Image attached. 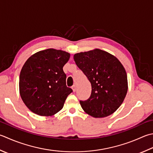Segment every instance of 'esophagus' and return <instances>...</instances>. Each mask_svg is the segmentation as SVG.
Returning <instances> with one entry per match:
<instances>
[{
    "mask_svg": "<svg viewBox=\"0 0 153 153\" xmlns=\"http://www.w3.org/2000/svg\"><path fill=\"white\" fill-rule=\"evenodd\" d=\"M71 89H72V90L74 92H75L76 91V85H74L72 87H71Z\"/></svg>",
    "mask_w": 153,
    "mask_h": 153,
    "instance_id": "esophagus-1",
    "label": "esophagus"
}]
</instances>
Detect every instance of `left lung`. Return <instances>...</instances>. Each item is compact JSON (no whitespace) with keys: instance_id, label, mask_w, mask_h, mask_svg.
I'll use <instances>...</instances> for the list:
<instances>
[{"instance_id":"8db88e82","label":"left lung","mask_w":153,"mask_h":153,"mask_svg":"<svg viewBox=\"0 0 153 153\" xmlns=\"http://www.w3.org/2000/svg\"><path fill=\"white\" fill-rule=\"evenodd\" d=\"M74 59L91 85L89 98L79 101L82 109L95 118L111 115L127 95V76L123 65L116 57L100 49L76 53Z\"/></svg>"}]
</instances>
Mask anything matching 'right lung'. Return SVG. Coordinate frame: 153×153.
Returning a JSON list of instances; mask_svg holds the SVG:
<instances>
[{
    "label": "right lung",
    "instance_id": "add662e5",
    "mask_svg": "<svg viewBox=\"0 0 153 153\" xmlns=\"http://www.w3.org/2000/svg\"><path fill=\"white\" fill-rule=\"evenodd\" d=\"M70 54L52 48L40 51L27 59L19 78L20 94L28 108L38 115L52 116L64 107L72 89L66 85L63 67Z\"/></svg>",
    "mask_w": 153,
    "mask_h": 153
}]
</instances>
